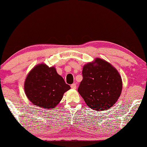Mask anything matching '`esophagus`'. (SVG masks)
<instances>
[{
  "label": "esophagus",
  "mask_w": 147,
  "mask_h": 147,
  "mask_svg": "<svg viewBox=\"0 0 147 147\" xmlns=\"http://www.w3.org/2000/svg\"><path fill=\"white\" fill-rule=\"evenodd\" d=\"M71 88L72 89H76V84L74 83V84H71Z\"/></svg>",
  "instance_id": "1"
}]
</instances>
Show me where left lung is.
<instances>
[{
    "mask_svg": "<svg viewBox=\"0 0 147 147\" xmlns=\"http://www.w3.org/2000/svg\"><path fill=\"white\" fill-rule=\"evenodd\" d=\"M82 76L78 91L89 108L104 111L116 103L121 94L123 82L112 65L96 58L84 65Z\"/></svg>",
    "mask_w": 147,
    "mask_h": 147,
    "instance_id": "left-lung-1",
    "label": "left lung"
}]
</instances>
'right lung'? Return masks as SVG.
<instances>
[{
    "instance_id": "1",
    "label": "right lung",
    "mask_w": 147,
    "mask_h": 147,
    "mask_svg": "<svg viewBox=\"0 0 147 147\" xmlns=\"http://www.w3.org/2000/svg\"><path fill=\"white\" fill-rule=\"evenodd\" d=\"M70 89L54 67H49L43 63L37 65L29 72L24 84L28 100L45 109L55 108Z\"/></svg>"
}]
</instances>
